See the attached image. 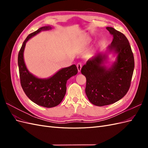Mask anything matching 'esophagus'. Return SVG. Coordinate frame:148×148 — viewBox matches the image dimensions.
Masks as SVG:
<instances>
[{
	"instance_id": "obj_1",
	"label": "esophagus",
	"mask_w": 148,
	"mask_h": 148,
	"mask_svg": "<svg viewBox=\"0 0 148 148\" xmlns=\"http://www.w3.org/2000/svg\"><path fill=\"white\" fill-rule=\"evenodd\" d=\"M77 69H78V71L79 73L80 71H81V70H82V65L81 63H78L77 65Z\"/></svg>"
}]
</instances>
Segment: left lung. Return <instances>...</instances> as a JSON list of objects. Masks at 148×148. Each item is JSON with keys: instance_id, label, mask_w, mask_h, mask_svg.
Returning <instances> with one entry per match:
<instances>
[{"instance_id": "obj_1", "label": "left lung", "mask_w": 148, "mask_h": 148, "mask_svg": "<svg viewBox=\"0 0 148 148\" xmlns=\"http://www.w3.org/2000/svg\"><path fill=\"white\" fill-rule=\"evenodd\" d=\"M113 41L107 50L102 51L83 65L81 72L86 78L85 92L89 101L97 106L115 103L126 95L130 86L135 62L128 40L125 36L112 27H106ZM117 55L110 66L108 54Z\"/></svg>"}]
</instances>
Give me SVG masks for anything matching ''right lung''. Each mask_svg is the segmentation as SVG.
Masks as SVG:
<instances>
[{"instance_id": "add662e5", "label": "right lung", "mask_w": 148, "mask_h": 148, "mask_svg": "<svg viewBox=\"0 0 148 148\" xmlns=\"http://www.w3.org/2000/svg\"><path fill=\"white\" fill-rule=\"evenodd\" d=\"M52 28L51 26H43L29 34L22 44L18 56L20 83L25 93L35 104L47 108L56 107L60 104L65 95L67 80L78 73L75 65L62 68L47 78H38L28 70L24 60L26 43L41 31Z\"/></svg>"}]
</instances>
